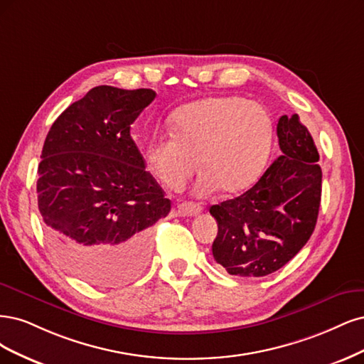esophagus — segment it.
I'll use <instances>...</instances> for the list:
<instances>
[{
	"instance_id": "1",
	"label": "esophagus",
	"mask_w": 364,
	"mask_h": 364,
	"mask_svg": "<svg viewBox=\"0 0 364 364\" xmlns=\"http://www.w3.org/2000/svg\"><path fill=\"white\" fill-rule=\"evenodd\" d=\"M201 205L195 203H181L178 205V216H195L201 213Z\"/></svg>"
}]
</instances>
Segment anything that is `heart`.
<instances>
[{
    "label": "heart",
    "instance_id": "heart-1",
    "mask_svg": "<svg viewBox=\"0 0 364 364\" xmlns=\"http://www.w3.org/2000/svg\"><path fill=\"white\" fill-rule=\"evenodd\" d=\"M172 136L152 140L146 163L171 191L196 169V192L236 196L260 180L271 157L274 121L263 105L242 97H212L184 105L171 119Z\"/></svg>",
    "mask_w": 364,
    "mask_h": 364
}]
</instances>
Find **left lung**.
Wrapping results in <instances>:
<instances>
[{
	"label": "left lung",
	"instance_id": "obj_1",
	"mask_svg": "<svg viewBox=\"0 0 364 364\" xmlns=\"http://www.w3.org/2000/svg\"><path fill=\"white\" fill-rule=\"evenodd\" d=\"M281 156L250 191L210 207L218 222L212 251L230 275L266 277L295 257L318 220L322 171L313 137L298 114L277 124Z\"/></svg>",
	"mask_w": 364,
	"mask_h": 364
}]
</instances>
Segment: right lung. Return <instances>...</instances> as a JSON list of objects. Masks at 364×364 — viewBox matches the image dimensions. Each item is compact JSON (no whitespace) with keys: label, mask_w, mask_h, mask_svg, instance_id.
<instances>
[{"label":"right lung","mask_w":364,"mask_h":364,"mask_svg":"<svg viewBox=\"0 0 364 364\" xmlns=\"http://www.w3.org/2000/svg\"><path fill=\"white\" fill-rule=\"evenodd\" d=\"M154 98L151 89L97 86L58 116L45 139L39 212L57 260L93 286L139 277L152 225L171 212L130 136Z\"/></svg>","instance_id":"1"}]
</instances>
